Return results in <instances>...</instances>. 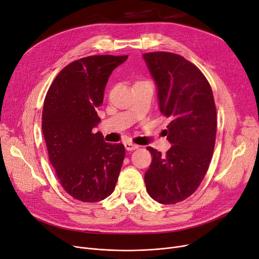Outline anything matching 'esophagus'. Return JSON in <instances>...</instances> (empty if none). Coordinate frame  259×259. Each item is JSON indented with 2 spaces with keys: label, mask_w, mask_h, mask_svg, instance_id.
Returning a JSON list of instances; mask_svg holds the SVG:
<instances>
[{
  "label": "esophagus",
  "mask_w": 259,
  "mask_h": 259,
  "mask_svg": "<svg viewBox=\"0 0 259 259\" xmlns=\"http://www.w3.org/2000/svg\"><path fill=\"white\" fill-rule=\"evenodd\" d=\"M125 148L127 151H133V150H137V149H139V146L135 145L133 143H130V142H126L125 144Z\"/></svg>",
  "instance_id": "34e87169"
}]
</instances>
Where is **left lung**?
<instances>
[{"mask_svg":"<svg viewBox=\"0 0 259 259\" xmlns=\"http://www.w3.org/2000/svg\"><path fill=\"white\" fill-rule=\"evenodd\" d=\"M153 77L159 111L169 118L165 155L152 147L150 168L145 173L147 191L164 205L193 194L208 171L216 138V108L209 81L198 68L179 54H143Z\"/></svg>","mask_w":259,"mask_h":259,"instance_id":"8db88e82","label":"left lung"}]
</instances>
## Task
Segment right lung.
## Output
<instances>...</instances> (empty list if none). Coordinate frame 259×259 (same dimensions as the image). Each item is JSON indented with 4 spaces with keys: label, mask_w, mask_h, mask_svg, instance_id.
<instances>
[{
    "label": "right lung",
    "mask_w": 259,
    "mask_h": 259,
    "mask_svg": "<svg viewBox=\"0 0 259 259\" xmlns=\"http://www.w3.org/2000/svg\"><path fill=\"white\" fill-rule=\"evenodd\" d=\"M128 56H92L67 65L54 78L44 102L42 130L49 160L65 191L84 202L113 191L125 157L122 144H108L93 133L101 118L109 76Z\"/></svg>",
    "instance_id": "add662e5"
}]
</instances>
